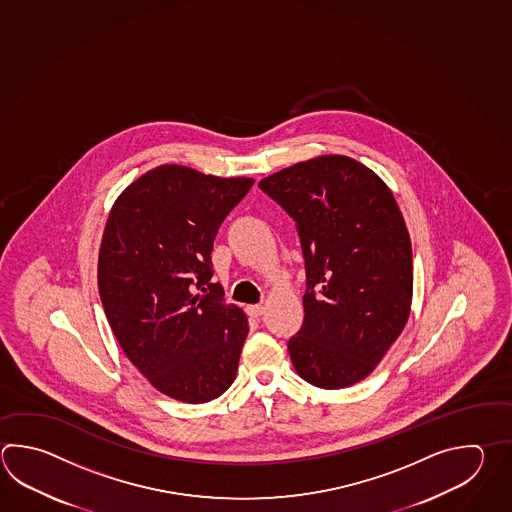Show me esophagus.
<instances>
[{
	"instance_id": "34e87169",
	"label": "esophagus",
	"mask_w": 512,
	"mask_h": 512,
	"mask_svg": "<svg viewBox=\"0 0 512 512\" xmlns=\"http://www.w3.org/2000/svg\"><path fill=\"white\" fill-rule=\"evenodd\" d=\"M246 312H248V315L253 317V319H259L262 313H264V306H261V304H253V306L246 308Z\"/></svg>"
}]
</instances>
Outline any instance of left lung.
<instances>
[{
    "instance_id": "left-lung-1",
    "label": "left lung",
    "mask_w": 512,
    "mask_h": 512,
    "mask_svg": "<svg viewBox=\"0 0 512 512\" xmlns=\"http://www.w3.org/2000/svg\"><path fill=\"white\" fill-rule=\"evenodd\" d=\"M303 246L304 323L288 343L297 374L335 390L374 372L412 304V244L390 188L354 158L323 155L262 178Z\"/></svg>"
}]
</instances>
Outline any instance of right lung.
<instances>
[{
    "label": "right lung",
    "mask_w": 512,
    "mask_h": 512,
    "mask_svg": "<svg viewBox=\"0 0 512 512\" xmlns=\"http://www.w3.org/2000/svg\"><path fill=\"white\" fill-rule=\"evenodd\" d=\"M253 178L164 164L129 184L105 222L98 292L116 341L158 392L199 405L230 388L246 313L211 282L222 220Z\"/></svg>",
    "instance_id": "1"
}]
</instances>
